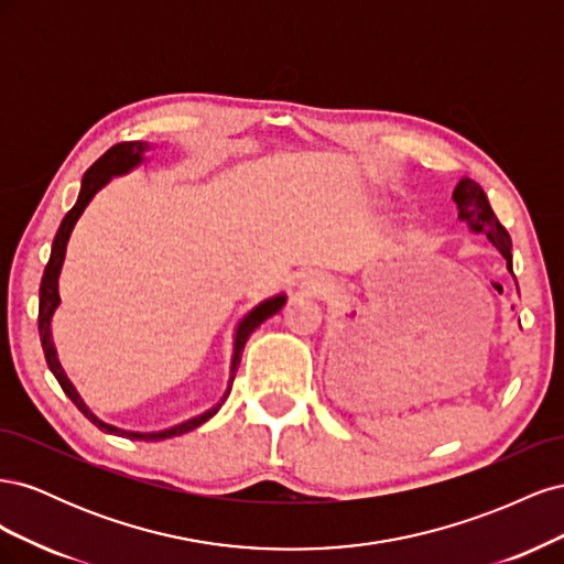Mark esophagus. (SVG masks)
I'll return each instance as SVG.
<instances>
[{"instance_id": "obj_1", "label": "esophagus", "mask_w": 564, "mask_h": 564, "mask_svg": "<svg viewBox=\"0 0 564 564\" xmlns=\"http://www.w3.org/2000/svg\"><path fill=\"white\" fill-rule=\"evenodd\" d=\"M299 286H301V292L313 294V296H324L332 292V282L324 275H319V272H311V275H305Z\"/></svg>"}]
</instances>
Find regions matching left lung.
<instances>
[{
	"instance_id": "obj_1",
	"label": "left lung",
	"mask_w": 564,
	"mask_h": 564,
	"mask_svg": "<svg viewBox=\"0 0 564 564\" xmlns=\"http://www.w3.org/2000/svg\"><path fill=\"white\" fill-rule=\"evenodd\" d=\"M452 199L456 202L458 220H464V224L470 228V232H485L487 240L501 251L508 272H513V253H510V249L513 247H510V235L499 224L497 214L491 212L489 199H487L482 187L470 178H460L458 185L454 187Z\"/></svg>"
}]
</instances>
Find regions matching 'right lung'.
I'll use <instances>...</instances> for the list:
<instances>
[{
  "instance_id": "1",
  "label": "right lung",
  "mask_w": 564,
  "mask_h": 564,
  "mask_svg": "<svg viewBox=\"0 0 564 564\" xmlns=\"http://www.w3.org/2000/svg\"><path fill=\"white\" fill-rule=\"evenodd\" d=\"M152 150L150 143H143V141H127V143H117L112 145L104 158L96 160L89 172L84 174L82 178V187H79V197L75 202V207L65 214V218L61 220V228L54 237V245H51V256H48V263L44 268V278H42V284H40V340H42V348H44V357H46V365L51 369V373H54L56 381L61 383L63 392L67 398H70L79 412L87 416L94 425H98L100 431H106L110 435H122V437H129V440H166V437H176V435H183V433H191L195 431L197 425H202L204 421H209L220 406H224V402L228 400L230 395V388H232V381H235V371H237V365H240L242 360V350H245V344L247 338L251 336L253 329H259L261 324L272 317L275 313L282 311V305L286 303V296L284 294H278L272 299H265L261 301L256 308H251L240 322H237V329H235V344H232V362H230V379H228V388L224 392V398H220L212 409H207V412H202L199 416H193L187 419L183 423H176L172 425V429H164V431H155V433H135V431H124V429H117V425L112 423H106L100 421L91 409L84 404V400L79 398L77 388L73 386V381L67 379V373L63 371L61 362H58V352H56V346H54V338H51V319H54V313L61 305V296H58V278H61V268H63V261H65V249H67V240H70L73 235V228L79 220V216L84 214V209L89 207V202L96 197L98 191H104V187L112 181V176H124L129 172H133L135 166H141L145 162V152Z\"/></svg>"
}]
</instances>
